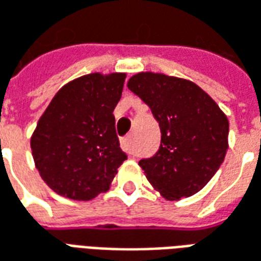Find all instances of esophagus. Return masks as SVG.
Segmentation results:
<instances>
[{
    "label": "esophagus",
    "instance_id": "1",
    "mask_svg": "<svg viewBox=\"0 0 261 261\" xmlns=\"http://www.w3.org/2000/svg\"><path fill=\"white\" fill-rule=\"evenodd\" d=\"M121 147L122 150L126 151L127 154H132L134 156V147H132V136H127L121 140Z\"/></svg>",
    "mask_w": 261,
    "mask_h": 261
}]
</instances>
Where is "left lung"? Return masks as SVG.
<instances>
[{
	"mask_svg": "<svg viewBox=\"0 0 261 261\" xmlns=\"http://www.w3.org/2000/svg\"><path fill=\"white\" fill-rule=\"evenodd\" d=\"M127 88L159 122V150L139 166L164 198L191 197L214 177L228 149L229 122L212 98L191 81L154 73L130 77Z\"/></svg>",
	"mask_w": 261,
	"mask_h": 261,
	"instance_id": "8db88e82",
	"label": "left lung"
}]
</instances>
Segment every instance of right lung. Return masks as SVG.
<instances>
[{"label": "right lung", "mask_w": 261, "mask_h": 261, "mask_svg": "<svg viewBox=\"0 0 261 261\" xmlns=\"http://www.w3.org/2000/svg\"><path fill=\"white\" fill-rule=\"evenodd\" d=\"M122 73L83 75L51 99L31 139L42 178L59 195L88 201L110 188L126 160L115 129Z\"/></svg>", "instance_id": "right-lung-1"}]
</instances>
